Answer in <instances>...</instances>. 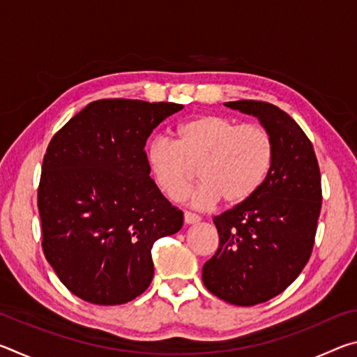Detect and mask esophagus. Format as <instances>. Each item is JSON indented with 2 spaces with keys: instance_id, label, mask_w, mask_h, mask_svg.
<instances>
[{
  "instance_id": "esophagus-1",
  "label": "esophagus",
  "mask_w": 357,
  "mask_h": 357,
  "mask_svg": "<svg viewBox=\"0 0 357 357\" xmlns=\"http://www.w3.org/2000/svg\"><path fill=\"white\" fill-rule=\"evenodd\" d=\"M184 222L187 223V225H192V223H198L200 222V215L193 214V213H189V211H185L184 213Z\"/></svg>"
}]
</instances>
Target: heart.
<instances>
[{"mask_svg":"<svg viewBox=\"0 0 357 357\" xmlns=\"http://www.w3.org/2000/svg\"><path fill=\"white\" fill-rule=\"evenodd\" d=\"M178 142L155 137L146 160L159 189L174 202L184 200L198 179L193 197L198 209L249 202L273 170L275 144L269 130L255 123L238 124L223 114H198L176 129Z\"/></svg>","mask_w":357,"mask_h":357,"instance_id":"obj_1","label":"heart"}]
</instances>
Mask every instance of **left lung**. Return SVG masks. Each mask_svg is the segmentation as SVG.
I'll return each instance as SVG.
<instances>
[{
    "label": "left lung",
    "instance_id": "8db88e82",
    "mask_svg": "<svg viewBox=\"0 0 357 357\" xmlns=\"http://www.w3.org/2000/svg\"><path fill=\"white\" fill-rule=\"evenodd\" d=\"M225 105L257 116L275 144L261 189L214 217L219 249L203 266L211 293L249 307L280 294L309 261L321 211V174L312 142L288 113L261 100Z\"/></svg>",
    "mask_w": 357,
    "mask_h": 357
}]
</instances>
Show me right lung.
<instances>
[{
  "mask_svg": "<svg viewBox=\"0 0 357 357\" xmlns=\"http://www.w3.org/2000/svg\"><path fill=\"white\" fill-rule=\"evenodd\" d=\"M184 105L94 100L48 143L38 208L42 249L64 287L98 305L149 287L153 244L183 227V211L149 178L148 137Z\"/></svg>",
  "mask_w": 357,
  "mask_h": 357,
  "instance_id": "obj_1",
  "label": "right lung"
}]
</instances>
